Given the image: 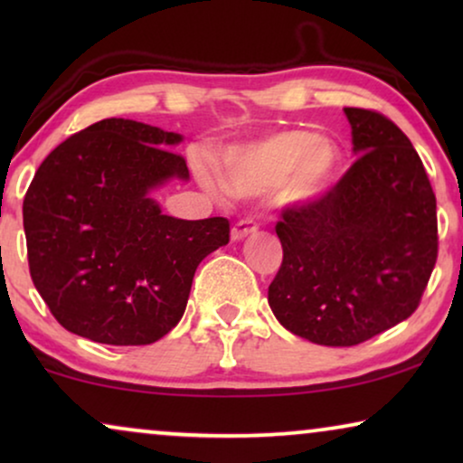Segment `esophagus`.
Masks as SVG:
<instances>
[{
	"mask_svg": "<svg viewBox=\"0 0 463 463\" xmlns=\"http://www.w3.org/2000/svg\"><path fill=\"white\" fill-rule=\"evenodd\" d=\"M257 232V225L252 223V221L244 219V221H238L236 225L232 227V240L233 242H240V240H244L246 236H250V233Z\"/></svg>",
	"mask_w": 463,
	"mask_h": 463,
	"instance_id": "34e87169",
	"label": "esophagus"
}]
</instances>
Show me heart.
Segmentation results:
<instances>
[{
    "mask_svg": "<svg viewBox=\"0 0 463 463\" xmlns=\"http://www.w3.org/2000/svg\"><path fill=\"white\" fill-rule=\"evenodd\" d=\"M223 175L213 162L194 157L200 185L213 195L261 198L280 189L290 204H312L331 189L341 151L331 138L309 130H280L236 143L221 154Z\"/></svg>",
    "mask_w": 463,
    "mask_h": 463,
    "instance_id": "1",
    "label": "heart"
}]
</instances>
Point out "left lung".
<instances>
[{
  "mask_svg": "<svg viewBox=\"0 0 463 463\" xmlns=\"http://www.w3.org/2000/svg\"><path fill=\"white\" fill-rule=\"evenodd\" d=\"M344 111L358 160L320 200L282 211L268 290L287 331L331 347L407 320L439 255L436 198L407 135L377 111Z\"/></svg>",
  "mask_w": 463,
  "mask_h": 463,
  "instance_id": "left-lung-1",
  "label": "left lung"
}]
</instances>
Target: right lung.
<instances>
[{"label": "right lung", "mask_w": 463, "mask_h": 463, "mask_svg": "<svg viewBox=\"0 0 463 463\" xmlns=\"http://www.w3.org/2000/svg\"><path fill=\"white\" fill-rule=\"evenodd\" d=\"M183 141L109 118L62 141L23 202L29 271L67 331L107 345H147L185 312L194 274L230 242V221L175 219L151 192L189 181L166 147Z\"/></svg>", "instance_id": "right-lung-1"}]
</instances>
